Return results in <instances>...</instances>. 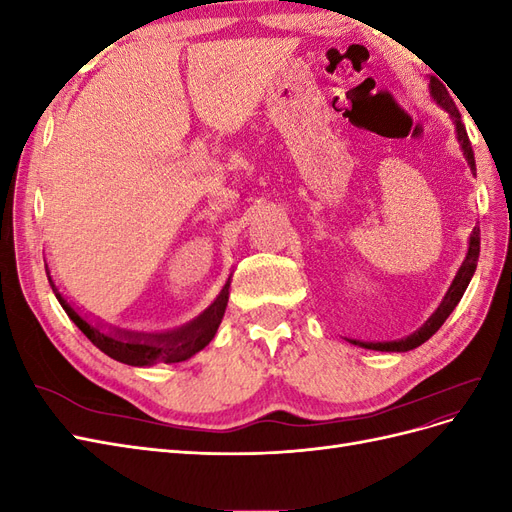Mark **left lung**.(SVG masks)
Returning a JSON list of instances; mask_svg holds the SVG:
<instances>
[{
    "label": "left lung",
    "instance_id": "8db88e82",
    "mask_svg": "<svg viewBox=\"0 0 512 512\" xmlns=\"http://www.w3.org/2000/svg\"><path fill=\"white\" fill-rule=\"evenodd\" d=\"M429 96L433 98V102H436L440 108H444V111L451 115L453 123H455V134H457V141H459V147L463 151V158H466L472 175L476 177V162H474V151H472V145H470V138H468V132H466V126L461 123V115L457 111V106L453 102V98L448 96V91L444 89V85L436 79V76H429ZM478 254H480V230L478 226L472 228L470 232V241H468V254L466 258H463L461 267L455 275V280L451 282V286H448L444 299L440 301L438 309L433 312L425 322L421 329H416L412 335L404 337V339H395V342H363V339H348L350 344L359 346V348H367V350H380V352H408V350H414L421 344H425L427 339L436 333L444 320L451 316L453 309L457 307V303L461 301L463 292H466L472 275L476 271V262H478Z\"/></svg>",
    "mask_w": 512,
    "mask_h": 512
}]
</instances>
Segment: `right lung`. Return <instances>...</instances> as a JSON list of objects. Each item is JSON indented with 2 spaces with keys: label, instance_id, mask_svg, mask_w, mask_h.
I'll use <instances>...</instances> for the list:
<instances>
[{
  "label": "right lung",
  "instance_id": "right-lung-1",
  "mask_svg": "<svg viewBox=\"0 0 512 512\" xmlns=\"http://www.w3.org/2000/svg\"><path fill=\"white\" fill-rule=\"evenodd\" d=\"M46 277H49V284L59 305L66 309L68 318L85 333L89 342L100 348L104 354L111 356V359L132 367H151L156 363H181L203 350L215 337V333H218L230 294L228 275V280L222 286L218 297H215L205 312H200L194 320L162 333H141L111 327V324H104L100 320H89L87 314H81V309H76L64 294L59 292L49 265H46Z\"/></svg>",
  "mask_w": 512,
  "mask_h": 512
}]
</instances>
